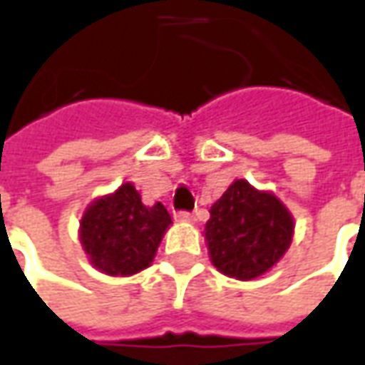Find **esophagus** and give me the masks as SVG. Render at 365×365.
<instances>
[{"label": "esophagus", "instance_id": "34e87169", "mask_svg": "<svg viewBox=\"0 0 365 365\" xmlns=\"http://www.w3.org/2000/svg\"><path fill=\"white\" fill-rule=\"evenodd\" d=\"M174 217H175V221H182V222L193 221V215H191L190 211H178V213H175Z\"/></svg>", "mask_w": 365, "mask_h": 365}]
</instances>
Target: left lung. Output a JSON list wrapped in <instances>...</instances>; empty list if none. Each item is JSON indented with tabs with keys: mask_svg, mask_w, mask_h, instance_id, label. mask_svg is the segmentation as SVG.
I'll use <instances>...</instances> for the list:
<instances>
[{
	"mask_svg": "<svg viewBox=\"0 0 365 365\" xmlns=\"http://www.w3.org/2000/svg\"><path fill=\"white\" fill-rule=\"evenodd\" d=\"M205 240L213 266L242 282L266 274L287 252L293 217L274 193L232 182L211 207Z\"/></svg>",
	"mask_w": 365,
	"mask_h": 365,
	"instance_id": "1",
	"label": "left lung"
}]
</instances>
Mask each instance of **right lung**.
Listing matches in <instances>:
<instances>
[{
	"mask_svg": "<svg viewBox=\"0 0 365 365\" xmlns=\"http://www.w3.org/2000/svg\"><path fill=\"white\" fill-rule=\"evenodd\" d=\"M172 217L162 203L144 205L133 183L96 199L82 217L80 240L91 266L107 275L148 268Z\"/></svg>",
	"mask_w": 365,
	"mask_h": 365,
	"instance_id": "obj_1",
	"label": "right lung"
}]
</instances>
